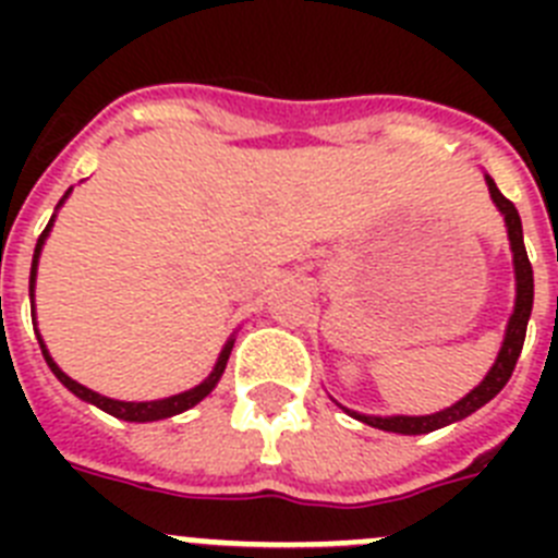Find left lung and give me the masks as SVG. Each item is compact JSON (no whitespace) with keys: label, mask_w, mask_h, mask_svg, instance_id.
I'll return each instance as SVG.
<instances>
[{"label":"left lung","mask_w":558,"mask_h":558,"mask_svg":"<svg viewBox=\"0 0 558 558\" xmlns=\"http://www.w3.org/2000/svg\"><path fill=\"white\" fill-rule=\"evenodd\" d=\"M486 179V186H489V195L495 201L497 211L506 220V231H509V243H511V256H514V282H517V295H514V310L509 315V324H506V335H502V347L497 352L495 363L486 372V377L472 388L466 397H461L456 405L445 408L438 413H427V416H366V413L357 411H343L352 418L363 422L368 427H377V430L386 433H402V436H422V433H433L438 427H447L452 422H461V418L472 416L477 408H483L489 399H495L497 393L502 391V386L509 383L511 372L517 366V357L522 352V343H525V329H529L531 307H534V270H531L529 254H525V243H522V223H520V211L514 209L506 195L497 190V184L492 181L489 172H483Z\"/></svg>","instance_id":"left-lung-1"}]
</instances>
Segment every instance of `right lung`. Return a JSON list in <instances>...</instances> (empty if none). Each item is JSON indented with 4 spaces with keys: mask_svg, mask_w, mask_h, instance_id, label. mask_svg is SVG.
I'll return each instance as SVG.
<instances>
[{
    "mask_svg": "<svg viewBox=\"0 0 558 558\" xmlns=\"http://www.w3.org/2000/svg\"><path fill=\"white\" fill-rule=\"evenodd\" d=\"M69 192H72V190H66V195H63V198L58 201L56 215H58V209H61V206H63V201L69 198ZM56 215L49 218L47 229L41 231V236H38V243H36V254H33V268H29V299L36 295L38 256H41L44 243H47L49 231H52V223H56ZM29 304H33V315H36V302H29ZM33 327H36V318H33ZM36 338H38V343H41V354H44V360H47V366L52 368V374H56V377L61 379V383L69 388V391L75 393L77 399H83V402H88V405H97V408H100V411H106V413H111V416L122 418V422H159V418L179 416V413H184V411H190V408L198 405L201 399L209 397V393L215 391V386H218V383H220V377H223V372H226V363H229L231 347H234V335H231V338L226 340V347L220 349L218 363H215V368H211L209 377H206L204 383H201V386L190 388V391H181V393H175V397L153 399V402H122V399L102 397V393H97V391H92V388L81 386V383L69 377L66 372H61L56 360H52V354H49V349H47V343H44L41 332H36Z\"/></svg>",
    "mask_w": 558,
    "mask_h": 558,
    "instance_id": "obj_1",
    "label": "right lung"
}]
</instances>
